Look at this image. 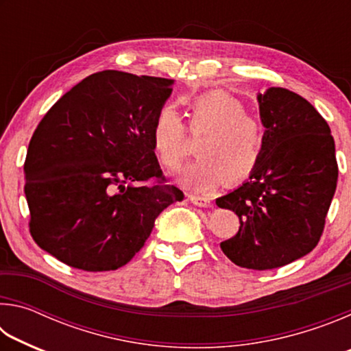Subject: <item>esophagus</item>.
Here are the masks:
<instances>
[{
  "label": "esophagus",
  "mask_w": 351,
  "mask_h": 351,
  "mask_svg": "<svg viewBox=\"0 0 351 351\" xmlns=\"http://www.w3.org/2000/svg\"><path fill=\"white\" fill-rule=\"evenodd\" d=\"M189 199L198 207H209L210 206V199H207L204 197H199V195H190Z\"/></svg>",
  "instance_id": "34e87169"
}]
</instances>
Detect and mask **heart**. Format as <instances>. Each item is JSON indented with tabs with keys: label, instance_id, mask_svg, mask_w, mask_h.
Segmentation results:
<instances>
[{
	"label": "heart",
	"instance_id": "obj_1",
	"mask_svg": "<svg viewBox=\"0 0 351 351\" xmlns=\"http://www.w3.org/2000/svg\"><path fill=\"white\" fill-rule=\"evenodd\" d=\"M190 130L207 132L197 147L198 159L178 171L181 186L210 193L221 184L237 186L249 180L265 156L266 134L247 106L232 94L213 90L190 104ZM153 150L164 167L176 169L189 156L186 125L171 105L156 111L152 128Z\"/></svg>",
	"mask_w": 351,
	"mask_h": 351
}]
</instances>
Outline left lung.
Returning <instances> with one entry per match:
<instances>
[{
	"label": "left lung",
	"instance_id": "8db88e82",
	"mask_svg": "<svg viewBox=\"0 0 351 351\" xmlns=\"http://www.w3.org/2000/svg\"><path fill=\"white\" fill-rule=\"evenodd\" d=\"M266 148L251 180L217 206L240 218L232 239L219 243L237 266L280 268L311 252L322 237L337 184L335 139L317 110L285 88L258 96Z\"/></svg>",
	"mask_w": 351,
	"mask_h": 351
}]
</instances>
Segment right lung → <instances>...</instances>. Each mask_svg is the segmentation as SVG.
I'll return each instance as SVG.
<instances>
[{
	"mask_svg": "<svg viewBox=\"0 0 351 351\" xmlns=\"http://www.w3.org/2000/svg\"><path fill=\"white\" fill-rule=\"evenodd\" d=\"M173 80L100 71L51 106L29 142L25 193L34 241L71 268L127 265L165 207L184 199L153 150Z\"/></svg>",
	"mask_w": 351,
	"mask_h": 351,
	"instance_id": "right-lung-1",
	"label": "right lung"
}]
</instances>
